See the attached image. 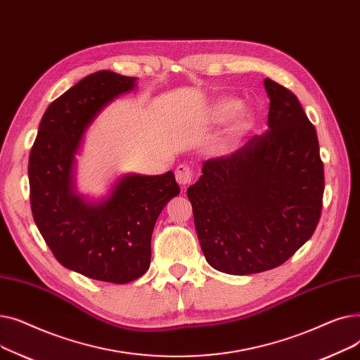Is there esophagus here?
Here are the masks:
<instances>
[{"mask_svg": "<svg viewBox=\"0 0 360 360\" xmlns=\"http://www.w3.org/2000/svg\"><path fill=\"white\" fill-rule=\"evenodd\" d=\"M175 176H176V181H178V184L182 186V188H185L186 185H190L191 184V181H193V170L188 167L186 165H179L178 167H176V170H175Z\"/></svg>", "mask_w": 360, "mask_h": 360, "instance_id": "esophagus-1", "label": "esophagus"}]
</instances>
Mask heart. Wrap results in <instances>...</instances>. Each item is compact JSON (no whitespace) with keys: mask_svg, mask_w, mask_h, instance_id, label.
I'll list each match as a JSON object with an SVG mask.
<instances>
[{"mask_svg":"<svg viewBox=\"0 0 360 360\" xmlns=\"http://www.w3.org/2000/svg\"><path fill=\"white\" fill-rule=\"evenodd\" d=\"M238 109H239V102L238 101L220 99L212 108V120L214 122H223L228 118H231ZM242 122H243V118H238L229 127L228 134H226V137L221 140V143L219 146V151L221 155L228 153V151L232 148L236 137L239 136V132L242 129Z\"/></svg>","mask_w":360,"mask_h":360,"instance_id":"1","label":"heart"}]
</instances>
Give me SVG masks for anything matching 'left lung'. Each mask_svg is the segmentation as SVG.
I'll return each instance as SVG.
<instances>
[{
  "label": "left lung",
  "mask_w": 360,
  "mask_h": 360,
  "mask_svg": "<svg viewBox=\"0 0 360 360\" xmlns=\"http://www.w3.org/2000/svg\"><path fill=\"white\" fill-rule=\"evenodd\" d=\"M269 129L228 158L202 163L186 190L202 254L213 269L245 276L289 259L314 233L324 166L315 127L297 98L264 79Z\"/></svg>",
  "instance_id": "8db88e82"
}]
</instances>
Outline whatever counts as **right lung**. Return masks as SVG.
<instances>
[{
  "label": "right lung",
  "instance_id": "add662e5",
  "mask_svg": "<svg viewBox=\"0 0 360 360\" xmlns=\"http://www.w3.org/2000/svg\"><path fill=\"white\" fill-rule=\"evenodd\" d=\"M136 89L137 77L108 70L87 75L48 106L29 158L32 214L53 257L68 270L117 285L148 270L156 220L179 194L172 170L120 175L98 198L77 191L75 165L87 129Z\"/></svg>",
  "mask_w": 360,
  "mask_h": 360
}]
</instances>
